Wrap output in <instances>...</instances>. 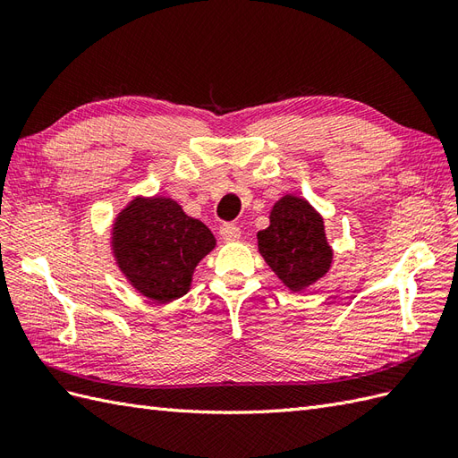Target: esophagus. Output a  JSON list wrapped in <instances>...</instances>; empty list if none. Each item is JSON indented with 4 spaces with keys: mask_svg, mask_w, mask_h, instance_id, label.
Here are the masks:
<instances>
[{
    "mask_svg": "<svg viewBox=\"0 0 458 458\" xmlns=\"http://www.w3.org/2000/svg\"><path fill=\"white\" fill-rule=\"evenodd\" d=\"M218 232H220L222 240H226V242H236L242 236V230L236 225H230V222H226V225H222Z\"/></svg>",
    "mask_w": 458,
    "mask_h": 458,
    "instance_id": "obj_1",
    "label": "esophagus"
}]
</instances>
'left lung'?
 <instances>
[{"label":"left lung","mask_w":458,"mask_h":458,"mask_svg":"<svg viewBox=\"0 0 458 458\" xmlns=\"http://www.w3.org/2000/svg\"><path fill=\"white\" fill-rule=\"evenodd\" d=\"M267 265L290 290H303L331 267L323 218L308 201L286 195L273 207L271 226L257 233Z\"/></svg>","instance_id":"obj_1"}]
</instances>
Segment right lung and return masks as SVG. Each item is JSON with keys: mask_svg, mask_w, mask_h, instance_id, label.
<instances>
[{"mask_svg": "<svg viewBox=\"0 0 458 458\" xmlns=\"http://www.w3.org/2000/svg\"><path fill=\"white\" fill-rule=\"evenodd\" d=\"M215 248L210 230L172 199H135L117 216L114 251L125 276L147 298L183 296L197 263Z\"/></svg>", "mask_w": 458, "mask_h": 458, "instance_id": "obj_1", "label": "right lung"}]
</instances>
